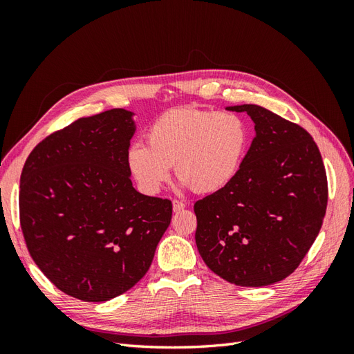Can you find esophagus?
Here are the masks:
<instances>
[{
    "instance_id": "esophagus-1",
    "label": "esophagus",
    "mask_w": 354,
    "mask_h": 354,
    "mask_svg": "<svg viewBox=\"0 0 354 354\" xmlns=\"http://www.w3.org/2000/svg\"><path fill=\"white\" fill-rule=\"evenodd\" d=\"M185 207H186V203H185L183 201H178V199H174V201H173V209H174L176 212L183 211Z\"/></svg>"
}]
</instances>
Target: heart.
<instances>
[{"instance_id":"heart-1","label":"heart","mask_w":354,"mask_h":354,"mask_svg":"<svg viewBox=\"0 0 354 354\" xmlns=\"http://www.w3.org/2000/svg\"><path fill=\"white\" fill-rule=\"evenodd\" d=\"M245 120L233 112L178 108L160 115L147 131V144L133 143L127 167L145 194H158L169 178L196 194H212L236 176L248 147Z\"/></svg>"}]
</instances>
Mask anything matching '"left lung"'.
Masks as SVG:
<instances>
[{
    "mask_svg": "<svg viewBox=\"0 0 354 354\" xmlns=\"http://www.w3.org/2000/svg\"><path fill=\"white\" fill-rule=\"evenodd\" d=\"M255 137L229 185L195 202L198 251L238 286H267L291 274L322 227L328 180L322 155L303 127L257 104L232 106Z\"/></svg>",
    "mask_w": 354,
    "mask_h": 354,
    "instance_id": "obj_1",
    "label": "left lung"
}]
</instances>
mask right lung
I'll use <instances>...</instances> for the list:
<instances>
[{"mask_svg": "<svg viewBox=\"0 0 354 354\" xmlns=\"http://www.w3.org/2000/svg\"><path fill=\"white\" fill-rule=\"evenodd\" d=\"M131 112L80 118L39 142L20 176V227L32 260L73 298L102 303L149 270L169 199L138 194L127 167Z\"/></svg>", "mask_w": 354, "mask_h": 354, "instance_id": "1", "label": "right lung"}]
</instances>
